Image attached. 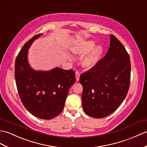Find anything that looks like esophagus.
<instances>
[{"label":"esophagus","instance_id":"obj_1","mask_svg":"<svg viewBox=\"0 0 147 147\" xmlns=\"http://www.w3.org/2000/svg\"><path fill=\"white\" fill-rule=\"evenodd\" d=\"M76 81H78L80 80V73L78 71H76Z\"/></svg>","mask_w":147,"mask_h":147}]
</instances>
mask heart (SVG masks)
<instances>
[{
  "instance_id": "1",
  "label": "heart",
  "mask_w": 147,
  "mask_h": 147,
  "mask_svg": "<svg viewBox=\"0 0 147 147\" xmlns=\"http://www.w3.org/2000/svg\"><path fill=\"white\" fill-rule=\"evenodd\" d=\"M94 46L95 42L93 40H87L78 43L72 49L73 53L78 56H83L91 51L81 61L82 66L86 69H90L94 67L100 59L102 47L98 46L93 48Z\"/></svg>"
}]
</instances>
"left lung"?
Segmentation results:
<instances>
[{
    "label": "left lung",
    "mask_w": 147,
    "mask_h": 147,
    "mask_svg": "<svg viewBox=\"0 0 147 147\" xmlns=\"http://www.w3.org/2000/svg\"><path fill=\"white\" fill-rule=\"evenodd\" d=\"M130 74L129 54L120 40L111 34L110 48L105 56L80 76L84 112L95 118L113 113L127 96Z\"/></svg>",
    "instance_id": "8db88e82"
}]
</instances>
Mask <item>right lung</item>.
<instances>
[{
  "label": "right lung",
  "mask_w": 147,
  "mask_h": 147,
  "mask_svg": "<svg viewBox=\"0 0 147 147\" xmlns=\"http://www.w3.org/2000/svg\"><path fill=\"white\" fill-rule=\"evenodd\" d=\"M42 34L29 40L20 51L15 63V79L23 105L35 117L51 120L63 110L68 91L76 81L75 72L55 67L50 71H36L27 60L28 49Z\"/></svg>",
  "instance_id": "add662e5"
}]
</instances>
